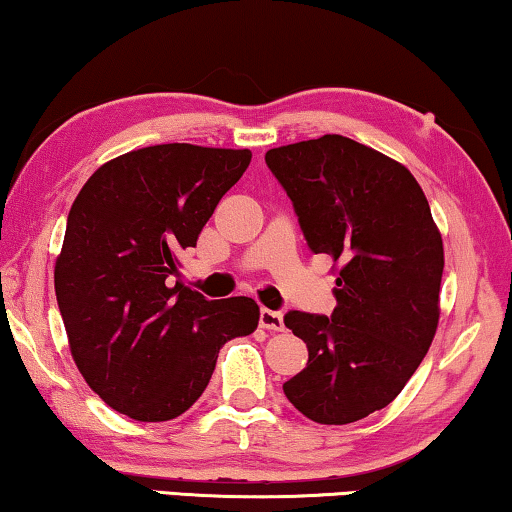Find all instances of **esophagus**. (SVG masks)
Listing matches in <instances>:
<instances>
[{
	"instance_id": "esophagus-1",
	"label": "esophagus",
	"mask_w": 512,
	"mask_h": 512,
	"mask_svg": "<svg viewBox=\"0 0 512 512\" xmlns=\"http://www.w3.org/2000/svg\"><path fill=\"white\" fill-rule=\"evenodd\" d=\"M261 327L270 329V332H281L283 329V316L279 311L261 309Z\"/></svg>"
}]
</instances>
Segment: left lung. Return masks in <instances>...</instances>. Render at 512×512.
Segmentation results:
<instances>
[{"label":"left lung","instance_id":"1","mask_svg":"<svg viewBox=\"0 0 512 512\" xmlns=\"http://www.w3.org/2000/svg\"><path fill=\"white\" fill-rule=\"evenodd\" d=\"M265 162L306 245L341 265L332 316H283L309 350L283 393L316 423L359 421L403 391L435 338L442 235L410 171L359 141H297L267 151Z\"/></svg>","mask_w":512,"mask_h":512}]
</instances>
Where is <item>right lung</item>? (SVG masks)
Segmentation results:
<instances>
[{
	"instance_id": "add662e5",
	"label": "right lung",
	"mask_w": 512,
	"mask_h": 512,
	"mask_svg": "<svg viewBox=\"0 0 512 512\" xmlns=\"http://www.w3.org/2000/svg\"><path fill=\"white\" fill-rule=\"evenodd\" d=\"M251 151L160 144L114 157L68 212L54 290L86 384L135 421L176 419L199 400L219 348L258 327L251 297L206 300L178 277Z\"/></svg>"
}]
</instances>
